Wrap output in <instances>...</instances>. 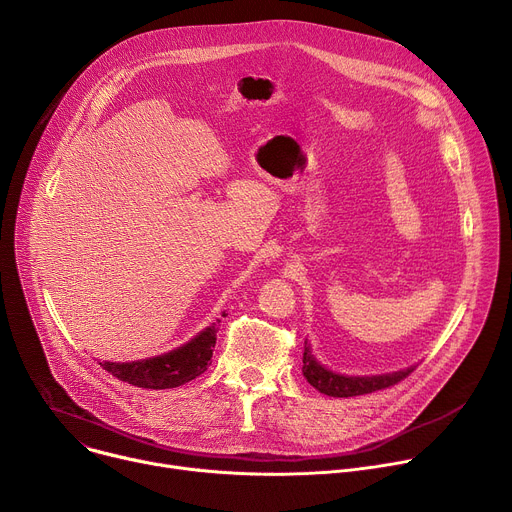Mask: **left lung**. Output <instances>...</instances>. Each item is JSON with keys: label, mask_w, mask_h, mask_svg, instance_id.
<instances>
[{"label": "left lung", "mask_w": 512, "mask_h": 512, "mask_svg": "<svg viewBox=\"0 0 512 512\" xmlns=\"http://www.w3.org/2000/svg\"><path fill=\"white\" fill-rule=\"evenodd\" d=\"M413 371L415 369H405V371H399L393 375H381V377H344V375H336V373L324 369L322 364L314 358V354L310 352L308 342L304 344L302 373L314 389H318L320 393H324L328 397H356V395L375 393V391H381V389L401 383Z\"/></svg>", "instance_id": "1"}]
</instances>
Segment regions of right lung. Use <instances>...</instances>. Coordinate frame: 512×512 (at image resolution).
<instances>
[{
	"mask_svg": "<svg viewBox=\"0 0 512 512\" xmlns=\"http://www.w3.org/2000/svg\"><path fill=\"white\" fill-rule=\"evenodd\" d=\"M216 324L202 330L188 344L137 362H101V367L115 379L143 389H174L200 377L212 358L216 344Z\"/></svg>",
	"mask_w": 512,
	"mask_h": 512,
	"instance_id": "right-lung-1",
	"label": "right lung"
}]
</instances>
